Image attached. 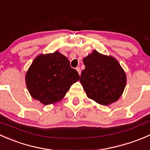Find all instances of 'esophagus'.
Masks as SVG:
<instances>
[{
    "label": "esophagus",
    "instance_id": "1",
    "mask_svg": "<svg viewBox=\"0 0 150 150\" xmlns=\"http://www.w3.org/2000/svg\"><path fill=\"white\" fill-rule=\"evenodd\" d=\"M76 70L78 71V74H79V75H81V68L79 67H78L76 68Z\"/></svg>",
    "mask_w": 150,
    "mask_h": 150
}]
</instances>
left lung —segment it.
Wrapping results in <instances>:
<instances>
[{"mask_svg":"<svg viewBox=\"0 0 150 150\" xmlns=\"http://www.w3.org/2000/svg\"><path fill=\"white\" fill-rule=\"evenodd\" d=\"M83 63L86 68L80 81L88 97L104 106L118 100L126 84V75L118 62L93 51Z\"/></svg>","mask_w":150,"mask_h":150,"instance_id":"8db88e82","label":"left lung"}]
</instances>
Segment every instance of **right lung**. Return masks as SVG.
Returning <instances> with one entry per match:
<instances>
[{"mask_svg": "<svg viewBox=\"0 0 150 150\" xmlns=\"http://www.w3.org/2000/svg\"><path fill=\"white\" fill-rule=\"evenodd\" d=\"M79 79L78 72L59 51L38 56L25 76L32 97L45 105L62 99L70 86Z\"/></svg>", "mask_w": 150, "mask_h": 150, "instance_id": "obj_1", "label": "right lung"}]
</instances>
